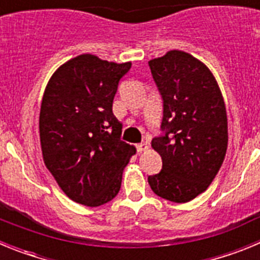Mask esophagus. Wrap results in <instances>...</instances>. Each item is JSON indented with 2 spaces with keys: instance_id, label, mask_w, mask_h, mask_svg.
Wrapping results in <instances>:
<instances>
[{
  "instance_id": "obj_1",
  "label": "esophagus",
  "mask_w": 260,
  "mask_h": 260,
  "mask_svg": "<svg viewBox=\"0 0 260 260\" xmlns=\"http://www.w3.org/2000/svg\"><path fill=\"white\" fill-rule=\"evenodd\" d=\"M137 150H138V152H143V151H147V150H148V144H147V143H139L137 146Z\"/></svg>"
}]
</instances>
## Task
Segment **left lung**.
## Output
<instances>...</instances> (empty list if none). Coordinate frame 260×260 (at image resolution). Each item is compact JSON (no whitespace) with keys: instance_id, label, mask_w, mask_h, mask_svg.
<instances>
[{"instance_id":"left-lung-1","label":"left lung","mask_w":260,"mask_h":260,"mask_svg":"<svg viewBox=\"0 0 260 260\" xmlns=\"http://www.w3.org/2000/svg\"><path fill=\"white\" fill-rule=\"evenodd\" d=\"M162 98L161 137L151 142L162 169L148 176L156 195L186 203L207 190L228 148V118L219 84L203 62L169 50L148 62Z\"/></svg>"}]
</instances>
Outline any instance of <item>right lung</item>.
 I'll use <instances>...</instances> for the list:
<instances>
[{"instance_id": "obj_1", "label": "right lung", "mask_w": 260, "mask_h": 260, "mask_svg": "<svg viewBox=\"0 0 260 260\" xmlns=\"http://www.w3.org/2000/svg\"><path fill=\"white\" fill-rule=\"evenodd\" d=\"M132 62L80 54L50 77L39 130L45 167L71 201L99 207L118 194L123 168L135 147L121 141L112 112L118 82Z\"/></svg>"}]
</instances>
